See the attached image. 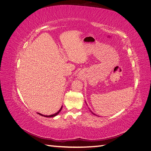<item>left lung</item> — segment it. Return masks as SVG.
Wrapping results in <instances>:
<instances>
[{"label": "left lung", "instance_id": "left-lung-1", "mask_svg": "<svg viewBox=\"0 0 151 151\" xmlns=\"http://www.w3.org/2000/svg\"><path fill=\"white\" fill-rule=\"evenodd\" d=\"M90 111H91V110H90ZM91 113H93V114H94V115H95V114H94V113H93V112H92V111H91Z\"/></svg>", "mask_w": 151, "mask_h": 151}]
</instances>
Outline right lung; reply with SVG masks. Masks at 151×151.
<instances>
[{
    "label": "right lung",
    "instance_id": "right-lung-1",
    "mask_svg": "<svg viewBox=\"0 0 151 151\" xmlns=\"http://www.w3.org/2000/svg\"><path fill=\"white\" fill-rule=\"evenodd\" d=\"M62 106L61 107V108L59 109L58 110V111H57L56 113H55V114H53V115H42V114H40V113H38V114H39V115H42V116H45V117H49V118H50V117H53V116H56V115H57L58 114L60 113V111H61V110H62Z\"/></svg>",
    "mask_w": 151,
    "mask_h": 151
}]
</instances>
